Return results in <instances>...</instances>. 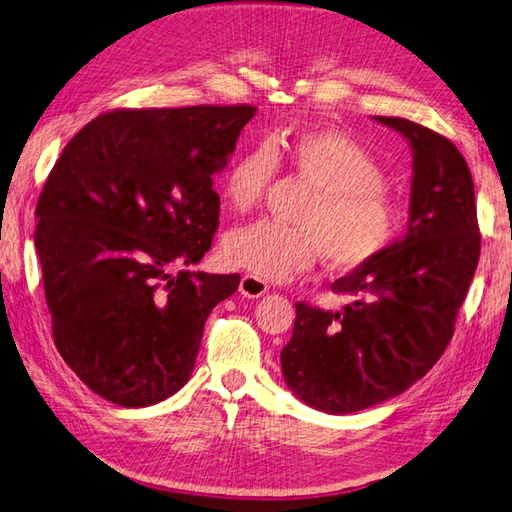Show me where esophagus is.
<instances>
[{"mask_svg":"<svg viewBox=\"0 0 512 512\" xmlns=\"http://www.w3.org/2000/svg\"><path fill=\"white\" fill-rule=\"evenodd\" d=\"M240 292L246 299H259V296H264L268 292V283L253 275H244L240 281Z\"/></svg>","mask_w":512,"mask_h":512,"instance_id":"esophagus-1","label":"esophagus"}]
</instances>
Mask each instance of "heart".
I'll list each match as a JSON object with an SVG mask.
<instances>
[{
    "label": "heart",
    "mask_w": 512,
    "mask_h": 512,
    "mask_svg": "<svg viewBox=\"0 0 512 512\" xmlns=\"http://www.w3.org/2000/svg\"><path fill=\"white\" fill-rule=\"evenodd\" d=\"M279 159L316 187V198L301 211V227L261 220L233 231L222 246L229 266L261 281H288L320 255L331 268L353 270L395 242L401 211L384 189L382 165L334 128L301 130L242 152L222 181V194L235 211L259 205Z\"/></svg>",
    "instance_id": "b5f03b06"
}]
</instances>
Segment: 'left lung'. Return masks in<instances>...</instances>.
I'll list each match as a JSON object with an SVG mask.
<instances>
[{"mask_svg": "<svg viewBox=\"0 0 512 512\" xmlns=\"http://www.w3.org/2000/svg\"><path fill=\"white\" fill-rule=\"evenodd\" d=\"M412 150L408 224L386 251L331 290L342 310L296 303L281 351L285 384L307 406L360 412L401 395L438 362L480 259L469 165L443 135L401 117L375 115Z\"/></svg>", "mask_w": 512, "mask_h": 512, "instance_id": "left-lung-1", "label": "left lung"}]
</instances>
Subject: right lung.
<instances>
[{
    "instance_id": "1",
    "label": "right lung",
    "mask_w": 512,
    "mask_h": 512,
    "mask_svg": "<svg viewBox=\"0 0 512 512\" xmlns=\"http://www.w3.org/2000/svg\"><path fill=\"white\" fill-rule=\"evenodd\" d=\"M253 115L246 104L104 113L47 176L34 246L52 334L102 399L146 408L192 377L207 316L240 275L187 266L211 248L213 176Z\"/></svg>"
}]
</instances>
